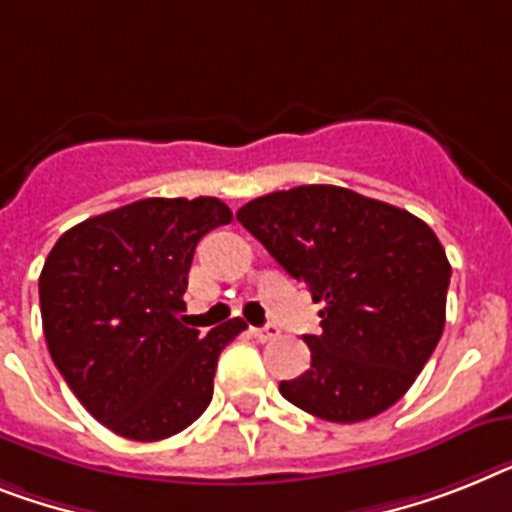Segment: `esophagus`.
Listing matches in <instances>:
<instances>
[{"label": "esophagus", "mask_w": 512, "mask_h": 512, "mask_svg": "<svg viewBox=\"0 0 512 512\" xmlns=\"http://www.w3.org/2000/svg\"><path fill=\"white\" fill-rule=\"evenodd\" d=\"M248 332H251V337H256L259 342L274 340V337L280 335V329L274 327V324H266V327H251Z\"/></svg>", "instance_id": "obj_1"}]
</instances>
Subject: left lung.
Segmentation results:
<instances>
[{"label":"left lung","instance_id":"obj_1","mask_svg":"<svg viewBox=\"0 0 512 512\" xmlns=\"http://www.w3.org/2000/svg\"><path fill=\"white\" fill-rule=\"evenodd\" d=\"M238 222L311 290L322 332L282 398L335 424L379 416L416 382L445 329L450 261L411 211L337 185L253 198Z\"/></svg>","mask_w":512,"mask_h":512}]
</instances>
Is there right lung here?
<instances>
[{
    "label": "right lung",
    "mask_w": 512,
    "mask_h": 512,
    "mask_svg": "<svg viewBox=\"0 0 512 512\" xmlns=\"http://www.w3.org/2000/svg\"><path fill=\"white\" fill-rule=\"evenodd\" d=\"M232 222L219 198H143L70 227L38 277L54 366L91 416L120 437L156 442L209 408L217 358L246 329L185 327L198 240Z\"/></svg>",
    "instance_id": "1"
}]
</instances>
